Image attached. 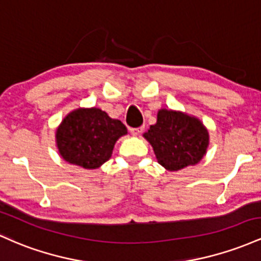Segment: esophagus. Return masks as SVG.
<instances>
[{"label":"esophagus","instance_id":"esophagus-1","mask_svg":"<svg viewBox=\"0 0 261 261\" xmlns=\"http://www.w3.org/2000/svg\"><path fill=\"white\" fill-rule=\"evenodd\" d=\"M130 133L132 134H133V136H139V134L140 133H142V132H143V127H139V128H130Z\"/></svg>","mask_w":261,"mask_h":261}]
</instances>
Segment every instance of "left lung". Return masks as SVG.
<instances>
[{"label":"left lung","instance_id":"8db88e82","mask_svg":"<svg viewBox=\"0 0 261 261\" xmlns=\"http://www.w3.org/2000/svg\"><path fill=\"white\" fill-rule=\"evenodd\" d=\"M143 137L153 146L158 163L169 171L198 164L210 144L208 129L197 117L166 108L158 111L156 123Z\"/></svg>","mask_w":261,"mask_h":261}]
</instances>
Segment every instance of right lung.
I'll list each match as a JSON object with an SVG mask.
<instances>
[{"label":"right lung","mask_w":261,"mask_h":261,"mask_svg":"<svg viewBox=\"0 0 261 261\" xmlns=\"http://www.w3.org/2000/svg\"><path fill=\"white\" fill-rule=\"evenodd\" d=\"M128 133L118 119L97 107H79L64 117L55 132V143L66 163L98 169L110 160L116 142Z\"/></svg>","instance_id":"right-lung-1"}]
</instances>
